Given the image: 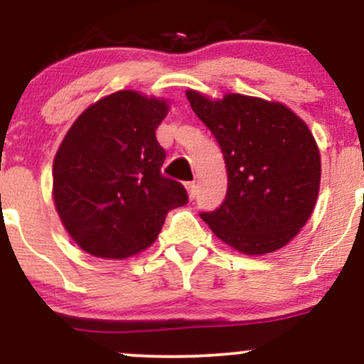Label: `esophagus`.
<instances>
[{"label": "esophagus", "instance_id": "obj_1", "mask_svg": "<svg viewBox=\"0 0 364 364\" xmlns=\"http://www.w3.org/2000/svg\"><path fill=\"white\" fill-rule=\"evenodd\" d=\"M186 190H188V198L193 200L196 196V185H195V183H186Z\"/></svg>", "mask_w": 364, "mask_h": 364}]
</instances>
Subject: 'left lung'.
Instances as JSON below:
<instances>
[{
    "instance_id": "obj_1",
    "label": "left lung",
    "mask_w": 364,
    "mask_h": 364,
    "mask_svg": "<svg viewBox=\"0 0 364 364\" xmlns=\"http://www.w3.org/2000/svg\"><path fill=\"white\" fill-rule=\"evenodd\" d=\"M186 97L219 141L228 171L223 205L202 219L248 257L284 248L308 223L320 191V150L308 124L286 104L252 95L212 99L188 89Z\"/></svg>"
}]
</instances>
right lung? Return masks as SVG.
Instances as JSON below:
<instances>
[{"instance_id":"right-lung-1","label":"right lung","mask_w":364,"mask_h":364,"mask_svg":"<svg viewBox=\"0 0 364 364\" xmlns=\"http://www.w3.org/2000/svg\"><path fill=\"white\" fill-rule=\"evenodd\" d=\"M169 102L118 90L73 121L53 161V200L63 228L83 252L124 260L147 250L171 208L185 205L181 183L161 173L156 129Z\"/></svg>"}]
</instances>
